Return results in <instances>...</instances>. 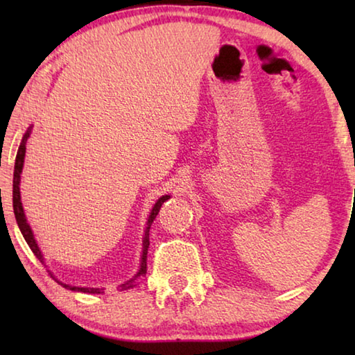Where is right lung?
Masks as SVG:
<instances>
[{
    "mask_svg": "<svg viewBox=\"0 0 355 355\" xmlns=\"http://www.w3.org/2000/svg\"><path fill=\"white\" fill-rule=\"evenodd\" d=\"M29 135H31V128H29L25 136H23L21 144L19 147V152H17V158H15V166H14V188H12V205H14V214H15V219H17V224H19V228L21 232L23 238H25V241L28 243L29 248H31L33 254L39 258V260L44 263V255H42V252L39 249L37 243H35L34 239V233L31 230V227H29L28 220H26V216L25 211H23V205H21V197H20V175H21V171H23V163H25V153H26V141ZM171 199V196H163L159 197L158 200L152 208V213L148 216V220H147V227L146 230H144V238H142V255H141V266H139V271L135 274V277H131L130 280L123 282L120 286V291H125V290H131V288L136 286L137 280H141L144 275L147 274V250H148V245H150V225H152V222L155 220L156 214L159 213V208L163 203ZM58 284H61L64 288H67V290L71 291H81V293H91V294H100L103 293V288H81V286H71L67 284H62V282L58 280Z\"/></svg>",
    "mask_w": 355,
    "mask_h": 355,
    "instance_id": "1",
    "label": "right lung"
}]
</instances>
